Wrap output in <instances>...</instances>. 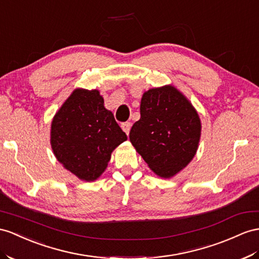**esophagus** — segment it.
<instances>
[{
  "label": "esophagus",
  "instance_id": "esophagus-1",
  "mask_svg": "<svg viewBox=\"0 0 259 259\" xmlns=\"http://www.w3.org/2000/svg\"><path fill=\"white\" fill-rule=\"evenodd\" d=\"M121 128H122V130L125 132V134L129 135L130 129H131V122H123V123L121 124Z\"/></svg>",
  "mask_w": 259,
  "mask_h": 259
}]
</instances>
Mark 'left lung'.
I'll return each mask as SVG.
<instances>
[{"mask_svg": "<svg viewBox=\"0 0 259 259\" xmlns=\"http://www.w3.org/2000/svg\"><path fill=\"white\" fill-rule=\"evenodd\" d=\"M141 117L130 130V142L156 175L170 178L193 160L201 135L194 106L171 85L145 92Z\"/></svg>", "mask_w": 259, "mask_h": 259, "instance_id": "left-lung-1", "label": "left lung"}]
</instances>
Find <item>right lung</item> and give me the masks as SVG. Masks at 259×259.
<instances>
[{
    "mask_svg": "<svg viewBox=\"0 0 259 259\" xmlns=\"http://www.w3.org/2000/svg\"><path fill=\"white\" fill-rule=\"evenodd\" d=\"M127 140L97 90L76 89L51 122V148L57 160L79 180H97L111 152Z\"/></svg>",
    "mask_w": 259,
    "mask_h": 259,
    "instance_id": "obj_1",
    "label": "right lung"
}]
</instances>
